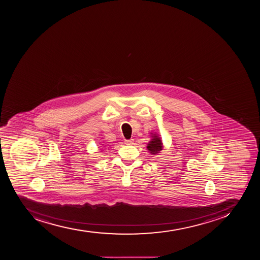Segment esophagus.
<instances>
[{
	"mask_svg": "<svg viewBox=\"0 0 260 260\" xmlns=\"http://www.w3.org/2000/svg\"><path fill=\"white\" fill-rule=\"evenodd\" d=\"M124 144L127 145H132L134 144V140L133 139H131V140H126L124 141Z\"/></svg>",
	"mask_w": 260,
	"mask_h": 260,
	"instance_id": "obj_1",
	"label": "esophagus"
}]
</instances>
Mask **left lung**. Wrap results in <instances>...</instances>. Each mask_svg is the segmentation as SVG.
<instances>
[{
    "instance_id": "8db88e82",
    "label": "left lung",
    "mask_w": 260,
    "mask_h": 260,
    "mask_svg": "<svg viewBox=\"0 0 260 260\" xmlns=\"http://www.w3.org/2000/svg\"><path fill=\"white\" fill-rule=\"evenodd\" d=\"M152 137L153 139L148 144L147 149L151 154H156L162 149V142L160 139L158 138L156 136H153Z\"/></svg>"
}]
</instances>
